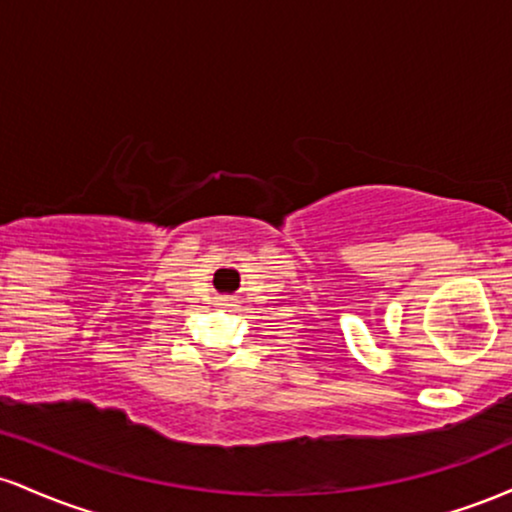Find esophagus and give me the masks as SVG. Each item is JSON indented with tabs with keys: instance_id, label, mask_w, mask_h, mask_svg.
I'll use <instances>...</instances> for the list:
<instances>
[{
	"instance_id": "34e87169",
	"label": "esophagus",
	"mask_w": 512,
	"mask_h": 512,
	"mask_svg": "<svg viewBox=\"0 0 512 512\" xmlns=\"http://www.w3.org/2000/svg\"><path fill=\"white\" fill-rule=\"evenodd\" d=\"M231 301H233V298H228V296H223V298H221V303H223V305H226V303H231Z\"/></svg>"
}]
</instances>
